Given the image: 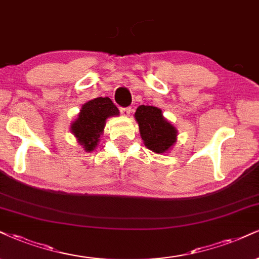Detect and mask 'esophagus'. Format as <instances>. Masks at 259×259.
I'll return each mask as SVG.
<instances>
[{
	"label": "esophagus",
	"instance_id": "34e87169",
	"mask_svg": "<svg viewBox=\"0 0 259 259\" xmlns=\"http://www.w3.org/2000/svg\"><path fill=\"white\" fill-rule=\"evenodd\" d=\"M120 111H121V114L123 115V116H130V114L132 113L133 109L131 107H126V108H121Z\"/></svg>",
	"mask_w": 259,
	"mask_h": 259
}]
</instances>
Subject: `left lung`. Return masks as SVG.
<instances>
[{"label":"left lung","mask_w":259,"mask_h":259,"mask_svg":"<svg viewBox=\"0 0 259 259\" xmlns=\"http://www.w3.org/2000/svg\"><path fill=\"white\" fill-rule=\"evenodd\" d=\"M139 124V132L146 148L156 154L169 151L177 142L178 131L167 119L162 110L151 105H140L135 114Z\"/></svg>","instance_id":"8db88e82"}]
</instances>
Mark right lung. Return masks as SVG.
Instances as JSON below:
<instances>
[{
    "mask_svg": "<svg viewBox=\"0 0 259 259\" xmlns=\"http://www.w3.org/2000/svg\"><path fill=\"white\" fill-rule=\"evenodd\" d=\"M119 109L109 97H98L82 105L80 113L71 124V132L86 152L94 151L103 133L105 121L117 116Z\"/></svg>",
    "mask_w": 259,
    "mask_h": 259,
    "instance_id": "obj_1",
    "label": "right lung"
}]
</instances>
